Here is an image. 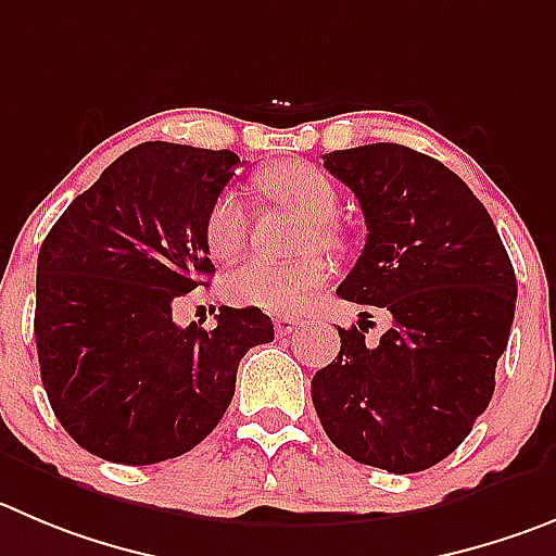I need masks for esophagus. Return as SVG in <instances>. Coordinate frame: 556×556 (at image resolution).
<instances>
[{"label":"esophagus","instance_id":"obj_1","mask_svg":"<svg viewBox=\"0 0 556 556\" xmlns=\"http://www.w3.org/2000/svg\"><path fill=\"white\" fill-rule=\"evenodd\" d=\"M274 326H277V334H290L299 326V318H293V315H277Z\"/></svg>","mask_w":556,"mask_h":556}]
</instances>
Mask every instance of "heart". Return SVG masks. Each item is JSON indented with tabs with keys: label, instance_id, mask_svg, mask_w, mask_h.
<instances>
[{
	"label": "heart",
	"instance_id": "heart-1",
	"mask_svg": "<svg viewBox=\"0 0 556 556\" xmlns=\"http://www.w3.org/2000/svg\"><path fill=\"white\" fill-rule=\"evenodd\" d=\"M257 186L279 205L309 219L304 230V249H329L340 252L342 232L329 222L340 207V194L324 169L307 161H285L257 178ZM249 214L236 191H225L207 214L205 238L214 257H236L247 243ZM329 279V266L318 254H307L290 263H268L254 257L238 266L227 277L225 293L232 304L257 307L274 315H299L307 307L309 295Z\"/></svg>",
	"mask_w": 556,
	"mask_h": 556
}]
</instances>
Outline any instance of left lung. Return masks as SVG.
Wrapping results in <instances>:
<instances>
[{"label":"left lung","instance_id":"obj_1","mask_svg":"<svg viewBox=\"0 0 556 556\" xmlns=\"http://www.w3.org/2000/svg\"><path fill=\"white\" fill-rule=\"evenodd\" d=\"M359 200L367 243L337 293L381 307L392 326L315 372L326 435L354 460L412 475L447 458L494 395L516 313V271L489 211L430 155L378 142L324 155Z\"/></svg>","mask_w":556,"mask_h":556}]
</instances>
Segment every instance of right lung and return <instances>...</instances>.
<instances>
[{"instance_id": "right-lung-1", "label": "right lung", "mask_w": 556, "mask_h": 556, "mask_svg": "<svg viewBox=\"0 0 556 556\" xmlns=\"http://www.w3.org/2000/svg\"><path fill=\"white\" fill-rule=\"evenodd\" d=\"M241 164L230 150L144 142L65 207L38 254L35 342L62 428L112 464L178 458L219 425L238 362L274 340L257 307L214 329L173 304L214 274L205 225Z\"/></svg>"}]
</instances>
